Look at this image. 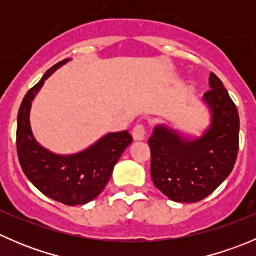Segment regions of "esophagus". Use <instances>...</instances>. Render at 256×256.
<instances>
[{"instance_id":"obj_1","label":"esophagus","mask_w":256,"mask_h":256,"mask_svg":"<svg viewBox=\"0 0 256 256\" xmlns=\"http://www.w3.org/2000/svg\"><path fill=\"white\" fill-rule=\"evenodd\" d=\"M146 134H147V130H146V128H144V125H142V124H138V125H136L132 130L134 140L135 141L144 140V138H146Z\"/></svg>"}]
</instances>
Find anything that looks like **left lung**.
<instances>
[{"mask_svg":"<svg viewBox=\"0 0 256 256\" xmlns=\"http://www.w3.org/2000/svg\"><path fill=\"white\" fill-rule=\"evenodd\" d=\"M204 102L212 125L202 138L188 141L157 126L150 138L151 177L171 200L196 203L207 198L233 171L239 151V112L222 80L209 76Z\"/></svg>","mask_w":256,"mask_h":256,"instance_id":"8db88e82","label":"left lung"}]
</instances>
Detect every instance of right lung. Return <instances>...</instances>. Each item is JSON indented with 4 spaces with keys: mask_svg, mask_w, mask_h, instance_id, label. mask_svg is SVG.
Segmentation results:
<instances>
[{
    "mask_svg": "<svg viewBox=\"0 0 256 256\" xmlns=\"http://www.w3.org/2000/svg\"><path fill=\"white\" fill-rule=\"evenodd\" d=\"M69 59L52 66L37 85L26 94L17 118V154L28 180L47 197L66 206L85 204L104 190L126 147L132 142L128 131L108 134L85 151L59 156L43 148L30 130V112L33 99L44 80Z\"/></svg>",
    "mask_w": 256,
    "mask_h": 256,
    "instance_id": "right-lung-1",
    "label": "right lung"
}]
</instances>
